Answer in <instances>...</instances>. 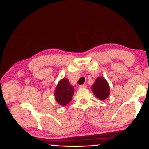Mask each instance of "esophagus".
<instances>
[{
	"label": "esophagus",
	"mask_w": 149,
	"mask_h": 149,
	"mask_svg": "<svg viewBox=\"0 0 149 149\" xmlns=\"http://www.w3.org/2000/svg\"><path fill=\"white\" fill-rule=\"evenodd\" d=\"M86 86H85V85H79V88H86Z\"/></svg>",
	"instance_id": "1"
}]
</instances>
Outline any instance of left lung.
I'll return each mask as SVG.
<instances>
[{"instance_id": "1", "label": "left lung", "mask_w": 149, "mask_h": 149, "mask_svg": "<svg viewBox=\"0 0 149 149\" xmlns=\"http://www.w3.org/2000/svg\"><path fill=\"white\" fill-rule=\"evenodd\" d=\"M91 90L97 98L104 100L109 95V86L105 79L97 77L94 84L91 86Z\"/></svg>"}]
</instances>
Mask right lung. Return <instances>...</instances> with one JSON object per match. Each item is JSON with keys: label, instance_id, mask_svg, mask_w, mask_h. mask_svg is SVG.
<instances>
[{"label": "right lung", "instance_id": "obj_1", "mask_svg": "<svg viewBox=\"0 0 149 149\" xmlns=\"http://www.w3.org/2000/svg\"><path fill=\"white\" fill-rule=\"evenodd\" d=\"M74 93V88L70 84L67 79L59 81L55 90V98L61 106H65L70 102Z\"/></svg>", "mask_w": 149, "mask_h": 149}]
</instances>
